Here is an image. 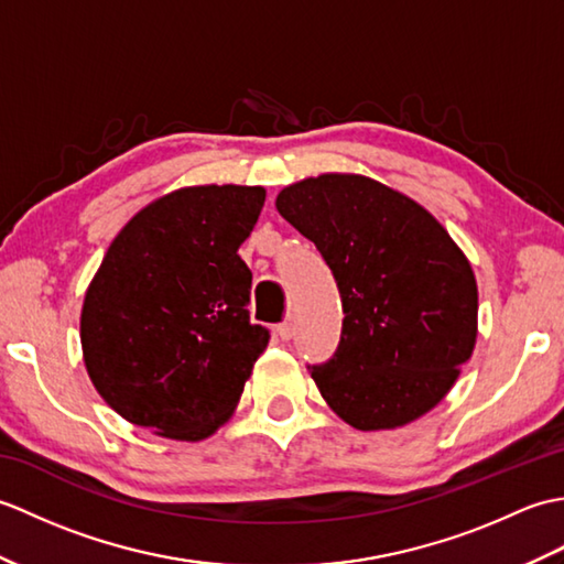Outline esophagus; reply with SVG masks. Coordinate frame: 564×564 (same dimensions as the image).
Listing matches in <instances>:
<instances>
[{"mask_svg":"<svg viewBox=\"0 0 564 564\" xmlns=\"http://www.w3.org/2000/svg\"><path fill=\"white\" fill-rule=\"evenodd\" d=\"M275 334H279L281 341H289V339H293V322H291V319L281 322V325L275 327Z\"/></svg>","mask_w":564,"mask_h":564,"instance_id":"34e87169","label":"esophagus"}]
</instances>
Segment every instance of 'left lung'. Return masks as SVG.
Wrapping results in <instances>:
<instances>
[{"mask_svg":"<svg viewBox=\"0 0 564 564\" xmlns=\"http://www.w3.org/2000/svg\"><path fill=\"white\" fill-rule=\"evenodd\" d=\"M275 208L315 242L341 295L337 351L307 366L361 431L414 422L453 388L477 337V283L434 215L358 174L283 188Z\"/></svg>","mask_w":564,"mask_h":564,"instance_id":"8db88e82","label":"left lung"}]
</instances>
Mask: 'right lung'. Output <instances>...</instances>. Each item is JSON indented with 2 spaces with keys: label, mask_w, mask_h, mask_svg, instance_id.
Segmentation results:
<instances>
[{
  "label": "right lung",
  "mask_w": 564,
  "mask_h": 564,
  "mask_svg": "<svg viewBox=\"0 0 564 564\" xmlns=\"http://www.w3.org/2000/svg\"><path fill=\"white\" fill-rule=\"evenodd\" d=\"M261 186H191L150 203L111 242L82 307L94 388L130 424L182 441L232 414L269 329L249 322L237 249Z\"/></svg>",
  "instance_id": "obj_1"
}]
</instances>
